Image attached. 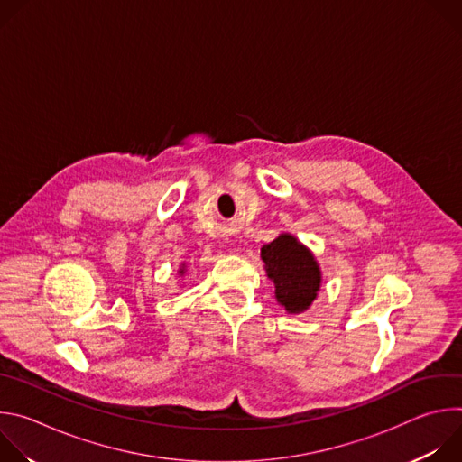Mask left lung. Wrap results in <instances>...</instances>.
I'll return each mask as SVG.
<instances>
[{
  "label": "left lung",
  "instance_id": "obj_1",
  "mask_svg": "<svg viewBox=\"0 0 462 462\" xmlns=\"http://www.w3.org/2000/svg\"><path fill=\"white\" fill-rule=\"evenodd\" d=\"M261 259L267 278L274 283L276 301L289 312H305L321 289V269L314 254L292 234L282 232L263 245Z\"/></svg>",
  "mask_w": 462,
  "mask_h": 462
}]
</instances>
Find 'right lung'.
<instances>
[{
  "mask_svg": "<svg viewBox=\"0 0 462 462\" xmlns=\"http://www.w3.org/2000/svg\"><path fill=\"white\" fill-rule=\"evenodd\" d=\"M184 273H186V265H180V269H179V274H180V276H184Z\"/></svg>",
  "mask_w": 462,
  "mask_h": 462,
  "instance_id": "obj_1",
  "label": "right lung"
}]
</instances>
